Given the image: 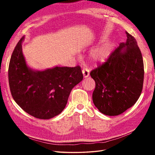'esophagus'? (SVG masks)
Wrapping results in <instances>:
<instances>
[{
    "label": "esophagus",
    "mask_w": 155,
    "mask_h": 155,
    "mask_svg": "<svg viewBox=\"0 0 155 155\" xmlns=\"http://www.w3.org/2000/svg\"><path fill=\"white\" fill-rule=\"evenodd\" d=\"M82 72H83V76H84V78H87V77H88V76H89L90 71L88 68H83V71H82Z\"/></svg>",
    "instance_id": "obj_1"
}]
</instances>
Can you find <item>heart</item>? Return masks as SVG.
<instances>
[{"label": "heart", "mask_w": 155, "mask_h": 155, "mask_svg": "<svg viewBox=\"0 0 155 155\" xmlns=\"http://www.w3.org/2000/svg\"><path fill=\"white\" fill-rule=\"evenodd\" d=\"M110 52V45L104 44L94 48L91 52V57L95 62H103L109 57Z\"/></svg>", "instance_id": "obj_1"}]
</instances>
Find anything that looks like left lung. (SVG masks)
Instances as JSON below:
<instances>
[{"instance_id":"1","label":"left lung","mask_w":155,"mask_h":155,"mask_svg":"<svg viewBox=\"0 0 155 155\" xmlns=\"http://www.w3.org/2000/svg\"><path fill=\"white\" fill-rule=\"evenodd\" d=\"M126 34L127 42L120 43L107 60L90 73L95 81L94 104L108 116H117L133 107L143 90L142 54L136 39Z\"/></svg>"}]
</instances>
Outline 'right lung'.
<instances>
[{
	"label": "right lung",
	"instance_id": "1",
	"mask_svg": "<svg viewBox=\"0 0 155 155\" xmlns=\"http://www.w3.org/2000/svg\"><path fill=\"white\" fill-rule=\"evenodd\" d=\"M21 38L12 52L8 67V83L13 99L23 110L41 119L60 114L73 87L83 80L80 66L44 71L28 68L22 52Z\"/></svg>",
	"mask_w": 155,
	"mask_h": 155
}]
</instances>
